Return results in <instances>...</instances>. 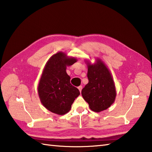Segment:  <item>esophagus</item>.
<instances>
[{"mask_svg": "<svg viewBox=\"0 0 152 152\" xmlns=\"http://www.w3.org/2000/svg\"><path fill=\"white\" fill-rule=\"evenodd\" d=\"M82 88H83V86H78V89L79 90L80 92H81V91H82Z\"/></svg>", "mask_w": 152, "mask_h": 152, "instance_id": "esophagus-1", "label": "esophagus"}]
</instances>
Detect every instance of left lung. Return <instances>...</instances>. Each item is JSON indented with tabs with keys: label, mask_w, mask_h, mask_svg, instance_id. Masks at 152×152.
I'll list each match as a JSON object with an SVG mask.
<instances>
[{
	"label": "left lung",
	"mask_w": 152,
	"mask_h": 152,
	"mask_svg": "<svg viewBox=\"0 0 152 152\" xmlns=\"http://www.w3.org/2000/svg\"><path fill=\"white\" fill-rule=\"evenodd\" d=\"M88 83L81 94L91 110L100 112L107 109L115 101L116 91L111 73L105 64L98 60L95 64H88Z\"/></svg>",
	"instance_id": "left-lung-1"
}]
</instances>
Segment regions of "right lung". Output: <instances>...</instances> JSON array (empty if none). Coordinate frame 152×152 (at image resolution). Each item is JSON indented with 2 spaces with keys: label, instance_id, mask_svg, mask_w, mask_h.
Returning <instances> with one entry per match:
<instances>
[{
  "label": "right lung",
  "instance_id": "add662e5",
  "mask_svg": "<svg viewBox=\"0 0 152 152\" xmlns=\"http://www.w3.org/2000/svg\"><path fill=\"white\" fill-rule=\"evenodd\" d=\"M76 61L75 58H67L63 52H58L46 64L38 92L43 106L52 113L66 114L80 94L79 89L70 83L71 78L66 73V66H72Z\"/></svg>",
  "mask_w": 152,
  "mask_h": 152
}]
</instances>
